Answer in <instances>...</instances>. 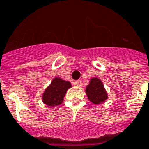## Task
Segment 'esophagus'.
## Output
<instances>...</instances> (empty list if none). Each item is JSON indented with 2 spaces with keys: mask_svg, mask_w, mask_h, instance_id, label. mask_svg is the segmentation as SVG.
Wrapping results in <instances>:
<instances>
[{
  "mask_svg": "<svg viewBox=\"0 0 149 149\" xmlns=\"http://www.w3.org/2000/svg\"><path fill=\"white\" fill-rule=\"evenodd\" d=\"M74 84L76 85L79 86V87H81V86H82V81L81 80H77V81H76L74 82Z\"/></svg>",
  "mask_w": 149,
  "mask_h": 149,
  "instance_id": "34e87169",
  "label": "esophagus"
}]
</instances>
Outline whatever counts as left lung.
Listing matches in <instances>:
<instances>
[{
  "label": "left lung",
  "mask_w": 149,
  "mask_h": 149,
  "mask_svg": "<svg viewBox=\"0 0 149 149\" xmlns=\"http://www.w3.org/2000/svg\"><path fill=\"white\" fill-rule=\"evenodd\" d=\"M86 94L90 102L94 104L103 102L107 98V93L102 82L97 78H92L89 85L86 86Z\"/></svg>",
  "instance_id": "left-lung-1"
}]
</instances>
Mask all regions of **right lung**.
Masks as SVG:
<instances>
[{
	"label": "right lung",
	"mask_w": 149,
	"mask_h": 149,
	"mask_svg": "<svg viewBox=\"0 0 149 149\" xmlns=\"http://www.w3.org/2000/svg\"><path fill=\"white\" fill-rule=\"evenodd\" d=\"M70 87V82L63 81L59 77H56L52 81L51 85L47 88L45 92L43 93V102L50 107L60 105L63 102L64 97L65 96L67 90Z\"/></svg>",
	"instance_id": "right-lung-1"
}]
</instances>
